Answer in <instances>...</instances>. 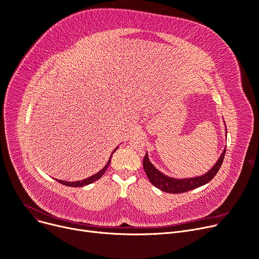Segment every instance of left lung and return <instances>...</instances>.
<instances>
[{
	"label": "left lung",
	"instance_id": "left-lung-1",
	"mask_svg": "<svg viewBox=\"0 0 259 259\" xmlns=\"http://www.w3.org/2000/svg\"><path fill=\"white\" fill-rule=\"evenodd\" d=\"M226 136H227V128H226ZM225 154H226V149L223 150V153L220 156L219 160L213 166H212V168L209 171H207L205 175H202L199 177H193V178L176 179V178H170L168 176L164 175L163 172L158 170L153 164H151V162L148 159L147 153L145 154V157L143 159V168L146 172L147 178L150 181V183L158 189L168 193H182V192H186V191L195 189L197 187H201L213 179L214 176L218 174L219 169L221 168Z\"/></svg>",
	"mask_w": 259,
	"mask_h": 259
}]
</instances>
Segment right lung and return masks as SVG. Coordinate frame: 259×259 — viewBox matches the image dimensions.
<instances>
[{
  "instance_id": "1",
  "label": "right lung",
  "mask_w": 259,
  "mask_h": 259,
  "mask_svg": "<svg viewBox=\"0 0 259 259\" xmlns=\"http://www.w3.org/2000/svg\"><path fill=\"white\" fill-rule=\"evenodd\" d=\"M117 148H118V146L114 149V151L112 153V155H111V157H110L108 163H106L105 166L103 167V168H102L100 171H98L97 174H95V175H93V176H91V177H89V178H87V179H84V180H81V181H75V182H68V181H62V180H56V181L59 182V183H62L63 185L70 186V187H82V186H85V185H89V184H91V183H93V182L99 180V179L104 175L105 170L108 169V167H109V165H110V163H111L112 156H113V154L115 153Z\"/></svg>"
}]
</instances>
